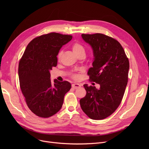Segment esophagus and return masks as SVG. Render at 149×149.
I'll list each match as a JSON object with an SVG mask.
<instances>
[{
	"mask_svg": "<svg viewBox=\"0 0 149 149\" xmlns=\"http://www.w3.org/2000/svg\"><path fill=\"white\" fill-rule=\"evenodd\" d=\"M80 87V84H79V83H73L72 84V88L74 89H77Z\"/></svg>",
	"mask_w": 149,
	"mask_h": 149,
	"instance_id": "34e87169",
	"label": "esophagus"
}]
</instances>
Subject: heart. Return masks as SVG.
<instances>
[{"mask_svg": "<svg viewBox=\"0 0 149 149\" xmlns=\"http://www.w3.org/2000/svg\"><path fill=\"white\" fill-rule=\"evenodd\" d=\"M72 49L75 55L79 54L81 52H85L84 47L79 43H75L72 45ZM61 51H60L58 55V57H60L61 55Z\"/></svg>", "mask_w": 149, "mask_h": 149, "instance_id": "b5f03b06", "label": "heart"}]
</instances>
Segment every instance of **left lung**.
Wrapping results in <instances>:
<instances>
[{
  "label": "left lung",
  "instance_id": "obj_1",
  "mask_svg": "<svg viewBox=\"0 0 149 149\" xmlns=\"http://www.w3.org/2000/svg\"><path fill=\"white\" fill-rule=\"evenodd\" d=\"M92 49V67L88 70L90 80L99 89L84 84L86 95L80 99L83 111L92 120H103L120 104L128 81L129 61L121 44L114 38L97 33L81 34Z\"/></svg>",
  "mask_w": 149,
  "mask_h": 149
}]
</instances>
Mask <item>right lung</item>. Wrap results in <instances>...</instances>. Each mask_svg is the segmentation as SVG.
I'll return each instance as SVG.
<instances>
[{"label": "right lung", "instance_id": "1", "mask_svg": "<svg viewBox=\"0 0 149 149\" xmlns=\"http://www.w3.org/2000/svg\"><path fill=\"white\" fill-rule=\"evenodd\" d=\"M70 35L51 33L35 38L27 46L19 64L20 87L26 104L36 115L48 118L57 113L71 84L51 81L50 70L57 65L61 47L71 40Z\"/></svg>", "mask_w": 149, "mask_h": 149}]
</instances>
